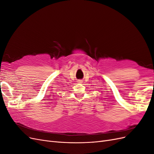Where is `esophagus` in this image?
Returning a JSON list of instances; mask_svg holds the SVG:
<instances>
[{"label":"esophagus","mask_w":154,"mask_h":154,"mask_svg":"<svg viewBox=\"0 0 154 154\" xmlns=\"http://www.w3.org/2000/svg\"><path fill=\"white\" fill-rule=\"evenodd\" d=\"M78 83H82V80H78Z\"/></svg>","instance_id":"obj_1"}]
</instances>
